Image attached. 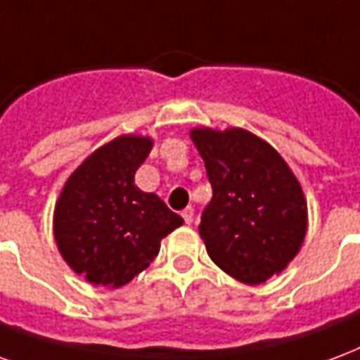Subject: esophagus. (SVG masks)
Returning a JSON list of instances; mask_svg holds the SVG:
<instances>
[{
	"label": "esophagus",
	"mask_w": 360,
	"mask_h": 360,
	"mask_svg": "<svg viewBox=\"0 0 360 360\" xmlns=\"http://www.w3.org/2000/svg\"><path fill=\"white\" fill-rule=\"evenodd\" d=\"M182 219L186 224H191V222H193V209H191V207H186V209H184Z\"/></svg>",
	"instance_id": "34e87169"
}]
</instances>
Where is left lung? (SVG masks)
I'll return each mask as SVG.
<instances>
[{
    "label": "left lung",
    "instance_id": "obj_1",
    "mask_svg": "<svg viewBox=\"0 0 360 360\" xmlns=\"http://www.w3.org/2000/svg\"><path fill=\"white\" fill-rule=\"evenodd\" d=\"M191 140L212 188L199 224L207 253L236 280L261 284L288 266L305 238L297 178L276 149L248 130L198 128Z\"/></svg>",
    "mask_w": 360,
    "mask_h": 360
}]
</instances>
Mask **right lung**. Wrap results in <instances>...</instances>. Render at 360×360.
Wrapping results in <instances>:
<instances>
[{
  "instance_id": "add662e5",
  "label": "right lung",
  "mask_w": 360,
  "mask_h": 360,
  "mask_svg": "<svg viewBox=\"0 0 360 360\" xmlns=\"http://www.w3.org/2000/svg\"><path fill=\"white\" fill-rule=\"evenodd\" d=\"M153 141L122 136L75 170L55 207V241L63 259L91 284L120 288L148 269L161 240L182 226L155 193L134 184Z\"/></svg>"
}]
</instances>
